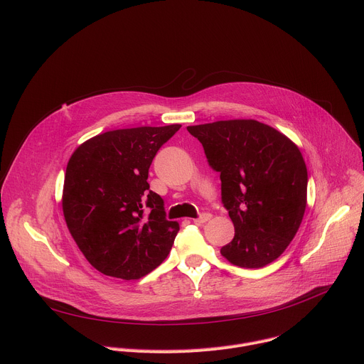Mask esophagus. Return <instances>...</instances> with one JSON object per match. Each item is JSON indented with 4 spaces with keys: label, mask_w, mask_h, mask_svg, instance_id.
Returning <instances> with one entry per match:
<instances>
[{
    "label": "esophagus",
    "mask_w": 364,
    "mask_h": 364,
    "mask_svg": "<svg viewBox=\"0 0 364 364\" xmlns=\"http://www.w3.org/2000/svg\"><path fill=\"white\" fill-rule=\"evenodd\" d=\"M212 219V215L210 213H201L198 218H196V219H193L196 223H205V222H209Z\"/></svg>",
    "instance_id": "1"
}]
</instances>
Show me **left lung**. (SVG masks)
<instances>
[{"label": "left lung", "instance_id": "8db88e82", "mask_svg": "<svg viewBox=\"0 0 364 364\" xmlns=\"http://www.w3.org/2000/svg\"><path fill=\"white\" fill-rule=\"evenodd\" d=\"M210 167L220 173L222 201L235 237L220 249L240 268L274 262L296 235L306 207V166L299 148L255 119L187 127Z\"/></svg>", "mask_w": 364, "mask_h": 364}]
</instances>
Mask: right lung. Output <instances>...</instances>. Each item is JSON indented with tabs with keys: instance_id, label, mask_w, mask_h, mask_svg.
<instances>
[{
	"instance_id": "1",
	"label": "right lung",
	"mask_w": 364,
	"mask_h": 364,
	"mask_svg": "<svg viewBox=\"0 0 364 364\" xmlns=\"http://www.w3.org/2000/svg\"><path fill=\"white\" fill-rule=\"evenodd\" d=\"M180 128L108 131L72 154L62 197L65 220L87 262L103 275L139 279L168 256L180 226L166 219L164 200L146 178L155 154Z\"/></svg>"
}]
</instances>
